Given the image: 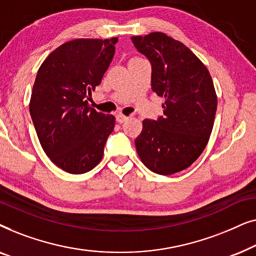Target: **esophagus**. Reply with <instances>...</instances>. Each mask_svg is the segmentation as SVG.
<instances>
[{"label":"esophagus","mask_w":256,"mask_h":256,"mask_svg":"<svg viewBox=\"0 0 256 256\" xmlns=\"http://www.w3.org/2000/svg\"><path fill=\"white\" fill-rule=\"evenodd\" d=\"M128 116H126V115L124 114H118L116 115V121L118 122V124H124V122H126L128 120Z\"/></svg>","instance_id":"obj_1"}]
</instances>
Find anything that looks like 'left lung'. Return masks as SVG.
<instances>
[{"label":"left lung","instance_id":"8db88e82","mask_svg":"<svg viewBox=\"0 0 256 256\" xmlns=\"http://www.w3.org/2000/svg\"><path fill=\"white\" fill-rule=\"evenodd\" d=\"M132 40L152 64V90L166 99L163 116L143 120L136 152L152 172H180L200 156L211 135L218 104L212 78L190 48L166 34Z\"/></svg>","mask_w":256,"mask_h":256}]
</instances>
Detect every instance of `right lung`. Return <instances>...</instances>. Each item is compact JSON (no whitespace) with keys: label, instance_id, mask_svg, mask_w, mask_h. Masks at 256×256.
<instances>
[{"label":"right lung","instance_id":"add662e5","mask_svg":"<svg viewBox=\"0 0 256 256\" xmlns=\"http://www.w3.org/2000/svg\"><path fill=\"white\" fill-rule=\"evenodd\" d=\"M118 38H82L48 54L37 72L30 115L45 154L58 168L85 174L102 158L115 118L87 102L115 54Z\"/></svg>","mask_w":256,"mask_h":256}]
</instances>
